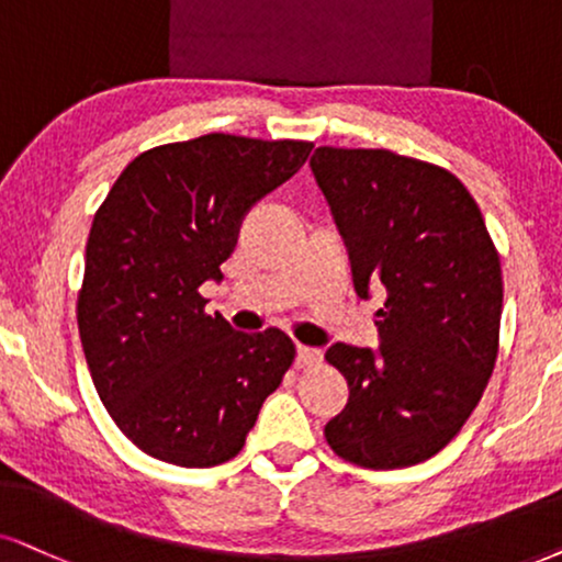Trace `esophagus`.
<instances>
[{"instance_id":"34e87169","label":"esophagus","mask_w":562,"mask_h":562,"mask_svg":"<svg viewBox=\"0 0 562 562\" xmlns=\"http://www.w3.org/2000/svg\"><path fill=\"white\" fill-rule=\"evenodd\" d=\"M295 360L301 368H308V366H316L322 363V350H316V347H308V345H297L295 347Z\"/></svg>"}]
</instances>
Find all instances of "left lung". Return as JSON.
I'll return each mask as SVG.
<instances>
[{"label": "left lung", "mask_w": 562, "mask_h": 562, "mask_svg": "<svg viewBox=\"0 0 562 562\" xmlns=\"http://www.w3.org/2000/svg\"><path fill=\"white\" fill-rule=\"evenodd\" d=\"M311 170L347 246L355 293H386L375 311L379 350L337 342L324 355L350 386L326 443L366 470L420 464L470 420L493 375L498 248L464 183L432 162L318 147Z\"/></svg>", "instance_id": "obj_1"}]
</instances>
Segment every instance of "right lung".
<instances>
[{
    "mask_svg": "<svg viewBox=\"0 0 562 562\" xmlns=\"http://www.w3.org/2000/svg\"><path fill=\"white\" fill-rule=\"evenodd\" d=\"M314 142L204 134L142 153L92 217L77 326L103 407L147 457L223 464L295 360L285 331H233L202 282L246 212L295 176Z\"/></svg>",
    "mask_w": 562,
    "mask_h": 562,
    "instance_id": "add662e5",
    "label": "right lung"
}]
</instances>
